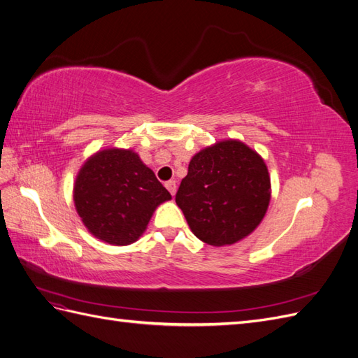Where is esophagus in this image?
I'll use <instances>...</instances> for the list:
<instances>
[{
	"mask_svg": "<svg viewBox=\"0 0 358 358\" xmlns=\"http://www.w3.org/2000/svg\"><path fill=\"white\" fill-rule=\"evenodd\" d=\"M166 188L170 191L171 196H175V194H176V180L166 182Z\"/></svg>",
	"mask_w": 358,
	"mask_h": 358,
	"instance_id": "esophagus-1",
	"label": "esophagus"
}]
</instances>
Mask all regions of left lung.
I'll return each mask as SVG.
<instances>
[{
    "mask_svg": "<svg viewBox=\"0 0 358 358\" xmlns=\"http://www.w3.org/2000/svg\"><path fill=\"white\" fill-rule=\"evenodd\" d=\"M270 201L264 159L241 140H222L192 157L176 204L191 231L212 246L233 245L263 221Z\"/></svg>",
    "mask_w": 358,
    "mask_h": 358,
    "instance_id": "8db88e82",
    "label": "left lung"
}]
</instances>
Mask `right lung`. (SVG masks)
<instances>
[{
    "instance_id": "1",
    "label": "right lung",
    "mask_w": 358,
    "mask_h": 358,
    "mask_svg": "<svg viewBox=\"0 0 358 358\" xmlns=\"http://www.w3.org/2000/svg\"><path fill=\"white\" fill-rule=\"evenodd\" d=\"M76 210L96 239L124 246L143 234L170 192L131 149H104L86 159L74 182Z\"/></svg>"
}]
</instances>
